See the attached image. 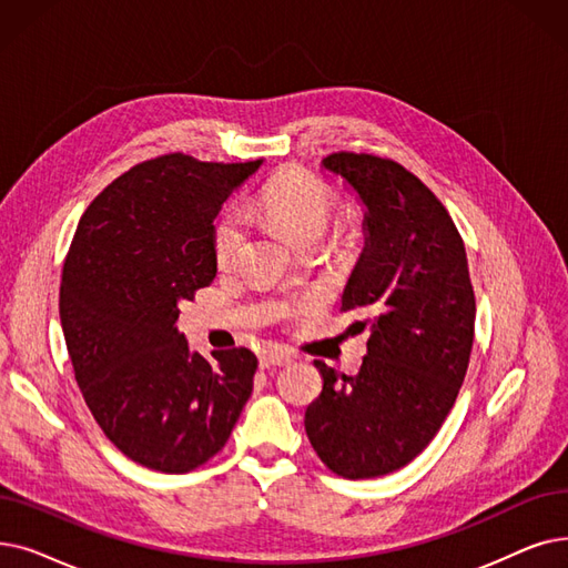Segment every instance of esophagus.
Masks as SVG:
<instances>
[{"label": "esophagus", "instance_id": "34e87169", "mask_svg": "<svg viewBox=\"0 0 568 568\" xmlns=\"http://www.w3.org/2000/svg\"><path fill=\"white\" fill-rule=\"evenodd\" d=\"M294 357L290 353H283V351H264L260 355V366L262 368H271V366H287L292 364Z\"/></svg>", "mask_w": 568, "mask_h": 568}]
</instances>
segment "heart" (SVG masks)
Here are the masks:
<instances>
[{"label": "heart", "mask_w": 568, "mask_h": 568, "mask_svg": "<svg viewBox=\"0 0 568 568\" xmlns=\"http://www.w3.org/2000/svg\"><path fill=\"white\" fill-rule=\"evenodd\" d=\"M253 215L268 220L290 239L304 243L323 239L338 211V196L329 183L304 169H287L271 179L248 204ZM243 215L239 209H227L217 217L213 230V255L220 268L230 266L243 245Z\"/></svg>", "instance_id": "obj_1"}]
</instances>
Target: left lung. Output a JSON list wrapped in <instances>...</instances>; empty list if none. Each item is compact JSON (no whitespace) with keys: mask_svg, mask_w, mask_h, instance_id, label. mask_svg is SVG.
Segmentation results:
<instances>
[{"mask_svg":"<svg viewBox=\"0 0 568 568\" xmlns=\"http://www.w3.org/2000/svg\"><path fill=\"white\" fill-rule=\"evenodd\" d=\"M366 206V245L341 311L366 315L355 376L315 359L323 392L306 408L313 450L336 476L397 471L420 455L450 413L474 345L476 297L464 241L438 196L408 169L368 153H332Z\"/></svg>","mask_w":568,"mask_h":568,"instance_id":"obj_1","label":"left lung"}]
</instances>
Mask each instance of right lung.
<instances>
[{
	"label": "right lung",
	"mask_w": 568,
	"mask_h": 568,
	"mask_svg": "<svg viewBox=\"0 0 568 568\" xmlns=\"http://www.w3.org/2000/svg\"><path fill=\"white\" fill-rule=\"evenodd\" d=\"M262 160L171 153L132 166L83 213L62 268L60 320L73 376L113 446L187 474L225 443L253 392L248 348L190 353L179 304L215 278L213 220Z\"/></svg>",
	"instance_id": "add662e5"
}]
</instances>
